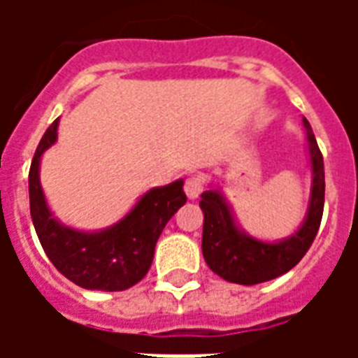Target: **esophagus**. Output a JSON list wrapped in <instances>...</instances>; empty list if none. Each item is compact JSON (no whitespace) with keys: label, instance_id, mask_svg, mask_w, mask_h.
Instances as JSON below:
<instances>
[{"label":"esophagus","instance_id":"34e87169","mask_svg":"<svg viewBox=\"0 0 358 358\" xmlns=\"http://www.w3.org/2000/svg\"><path fill=\"white\" fill-rule=\"evenodd\" d=\"M203 189H205V180L199 174H192L184 184V192L189 199H197L203 194Z\"/></svg>","mask_w":358,"mask_h":358}]
</instances>
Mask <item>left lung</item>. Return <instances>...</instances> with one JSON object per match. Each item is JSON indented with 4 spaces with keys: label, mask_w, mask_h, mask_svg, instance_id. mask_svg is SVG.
Here are the masks:
<instances>
[{
    "label": "left lung",
    "mask_w": 358,
    "mask_h": 358,
    "mask_svg": "<svg viewBox=\"0 0 358 358\" xmlns=\"http://www.w3.org/2000/svg\"><path fill=\"white\" fill-rule=\"evenodd\" d=\"M303 126L313 164V189L307 218L292 238L276 243L255 240L236 226L232 210L218 189L201 194L203 257L209 268L228 282L253 285L282 276L299 263L315 241L324 210V159L307 118H303Z\"/></svg>",
    "instance_id": "left-lung-1"
}]
</instances>
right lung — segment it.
Returning a JSON list of instances; mask_svg holds the SVG:
<instances>
[{
    "instance_id": "obj_1",
    "label": "right lung",
    "mask_w": 358,
    "mask_h": 358,
    "mask_svg": "<svg viewBox=\"0 0 358 358\" xmlns=\"http://www.w3.org/2000/svg\"><path fill=\"white\" fill-rule=\"evenodd\" d=\"M59 118L45 130L28 172L30 217L53 266L84 289L122 292L138 284L153 263L155 243L172 215L186 203L184 182L153 187L120 222L101 232H78L59 224L40 186V159L57 140Z\"/></svg>"
}]
</instances>
